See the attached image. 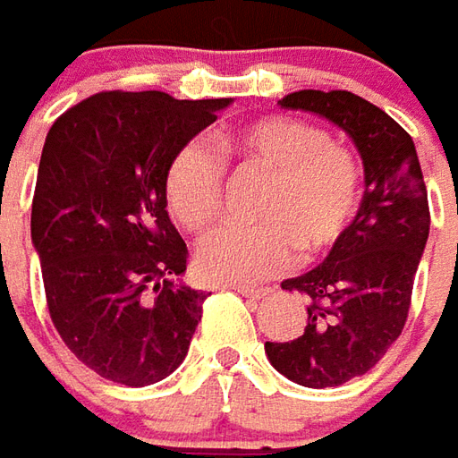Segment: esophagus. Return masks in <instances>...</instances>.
<instances>
[{
	"label": "esophagus",
	"instance_id": "34e87169",
	"mask_svg": "<svg viewBox=\"0 0 458 458\" xmlns=\"http://www.w3.org/2000/svg\"><path fill=\"white\" fill-rule=\"evenodd\" d=\"M233 290L240 293L242 297H252V300H260L265 295V290H260V287H248V284H233Z\"/></svg>",
	"mask_w": 458,
	"mask_h": 458
}]
</instances>
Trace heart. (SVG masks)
<instances>
[{
    "label": "heart",
    "instance_id": "obj_1",
    "mask_svg": "<svg viewBox=\"0 0 458 458\" xmlns=\"http://www.w3.org/2000/svg\"><path fill=\"white\" fill-rule=\"evenodd\" d=\"M225 151L273 174L258 208L260 225H228L198 248V273L218 284H250L283 273L297 248L312 260L337 245L354 218L362 165L352 148L322 129L287 116L242 123ZM225 168L206 140L191 139L165 168V206L185 230L200 233L218 216Z\"/></svg>",
    "mask_w": 458,
    "mask_h": 458
}]
</instances>
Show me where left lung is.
I'll list each match as a JSON object with an SVG mask.
<instances>
[{
  "instance_id": "1",
  "label": "left lung",
  "mask_w": 458,
  "mask_h": 458,
  "mask_svg": "<svg viewBox=\"0 0 458 458\" xmlns=\"http://www.w3.org/2000/svg\"><path fill=\"white\" fill-rule=\"evenodd\" d=\"M329 118L362 153V206L315 270L284 280L307 300V325L290 342H265L267 360L297 385L325 389L362 377L407 325L429 238V200L414 140L379 106L352 91H295L280 101Z\"/></svg>"
}]
</instances>
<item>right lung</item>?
<instances>
[{"instance_id":"right-lung-1","label":"right lung","mask_w":458,"mask_h":458,"mask_svg":"<svg viewBox=\"0 0 458 458\" xmlns=\"http://www.w3.org/2000/svg\"><path fill=\"white\" fill-rule=\"evenodd\" d=\"M228 104L101 91L49 129L31 240L54 327L104 379L156 385L188 354L208 295L175 283L188 248L168 218L163 178Z\"/></svg>"}]
</instances>
